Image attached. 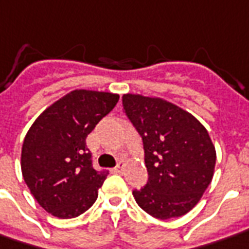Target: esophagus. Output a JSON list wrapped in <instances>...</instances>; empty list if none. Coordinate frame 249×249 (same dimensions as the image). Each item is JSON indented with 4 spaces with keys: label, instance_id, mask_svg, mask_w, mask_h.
I'll return each instance as SVG.
<instances>
[{
    "label": "esophagus",
    "instance_id": "obj_1",
    "mask_svg": "<svg viewBox=\"0 0 249 249\" xmlns=\"http://www.w3.org/2000/svg\"><path fill=\"white\" fill-rule=\"evenodd\" d=\"M113 172H114V173H123V172H124V165H123V163H120L118 166H116L114 169H113Z\"/></svg>",
    "mask_w": 249,
    "mask_h": 249
}]
</instances>
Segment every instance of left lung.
Segmentation results:
<instances>
[{
    "instance_id": "left-lung-1",
    "label": "left lung",
    "mask_w": 249,
    "mask_h": 249,
    "mask_svg": "<svg viewBox=\"0 0 249 249\" xmlns=\"http://www.w3.org/2000/svg\"><path fill=\"white\" fill-rule=\"evenodd\" d=\"M123 106L143 139L148 181L133 197L147 214L181 217L195 207L214 176L215 147L191 113L162 98L124 94Z\"/></svg>"
}]
</instances>
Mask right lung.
Instances as JSON below:
<instances>
[{
	"mask_svg": "<svg viewBox=\"0 0 249 249\" xmlns=\"http://www.w3.org/2000/svg\"><path fill=\"white\" fill-rule=\"evenodd\" d=\"M118 94L75 89L35 120L21 147V173L42 209L79 217L95 203L107 172L92 167L86 138L117 105Z\"/></svg>",
	"mask_w": 249,
	"mask_h": 249,
	"instance_id": "1",
	"label": "right lung"
}]
</instances>
